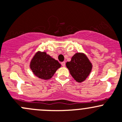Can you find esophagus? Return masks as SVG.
I'll return each mask as SVG.
<instances>
[{"label":"esophagus","mask_w":122,"mask_h":122,"mask_svg":"<svg viewBox=\"0 0 122 122\" xmlns=\"http://www.w3.org/2000/svg\"><path fill=\"white\" fill-rule=\"evenodd\" d=\"M61 66H63V67H65V65H66V63H65V61H63V62L61 63Z\"/></svg>","instance_id":"obj_1"}]
</instances>
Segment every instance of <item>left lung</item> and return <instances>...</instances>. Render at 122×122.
<instances>
[{"instance_id":"8db88e82","label":"left lung","mask_w":122,"mask_h":122,"mask_svg":"<svg viewBox=\"0 0 122 122\" xmlns=\"http://www.w3.org/2000/svg\"><path fill=\"white\" fill-rule=\"evenodd\" d=\"M66 65L74 79L79 83L87 78L92 68V65L87 56L81 53L75 54L71 61H67Z\"/></svg>"}]
</instances>
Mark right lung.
Here are the masks:
<instances>
[{
	"instance_id": "1",
	"label": "right lung",
	"mask_w": 122,
	"mask_h": 122,
	"mask_svg": "<svg viewBox=\"0 0 122 122\" xmlns=\"http://www.w3.org/2000/svg\"><path fill=\"white\" fill-rule=\"evenodd\" d=\"M61 66L58 61L45 52L36 53L30 64V67L35 75L45 80L51 79Z\"/></svg>"
}]
</instances>
